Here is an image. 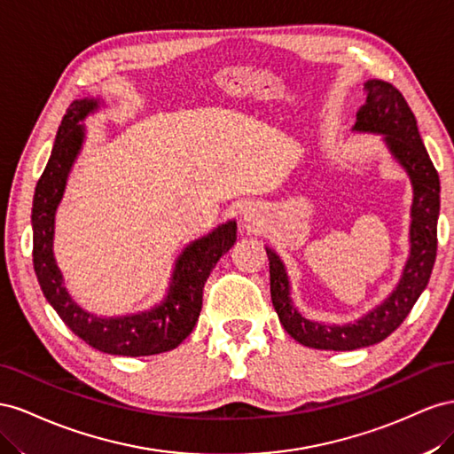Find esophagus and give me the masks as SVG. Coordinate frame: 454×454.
Returning a JSON list of instances; mask_svg holds the SVG:
<instances>
[{"label": "esophagus", "instance_id": "obj_1", "mask_svg": "<svg viewBox=\"0 0 454 454\" xmlns=\"http://www.w3.org/2000/svg\"><path fill=\"white\" fill-rule=\"evenodd\" d=\"M258 213H256V209H253V207H245V209L241 211V218H243V223H247V224H251V226H256L258 223H256V216Z\"/></svg>", "mask_w": 454, "mask_h": 454}]
</instances>
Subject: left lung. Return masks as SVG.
<instances>
[{"instance_id": "8db88e82", "label": "left lung", "mask_w": 454, "mask_h": 454, "mask_svg": "<svg viewBox=\"0 0 454 454\" xmlns=\"http://www.w3.org/2000/svg\"><path fill=\"white\" fill-rule=\"evenodd\" d=\"M365 105L356 115L352 131L384 135L387 150L403 167L412 184L409 258L401 271L395 289L369 314L346 325L312 321L304 317L291 299L287 270L274 249L266 247L270 261L271 304L283 329L296 342L308 348L348 349L365 348L382 342L409 316L414 302L430 281L437 253V216H439V175L424 148L417 118L411 112L403 95L387 82L369 80L365 83Z\"/></svg>"}]
</instances>
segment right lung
Here are the masks:
<instances>
[{
  "instance_id": "right-lung-1",
  "label": "right lung",
  "mask_w": 454,
  "mask_h": 454,
  "mask_svg": "<svg viewBox=\"0 0 454 454\" xmlns=\"http://www.w3.org/2000/svg\"><path fill=\"white\" fill-rule=\"evenodd\" d=\"M100 108L98 98L74 100L62 118L53 152L37 180L32 207L34 270L47 302L83 342L112 356H153L169 352L192 333L200 317L203 287L220 256L236 243V220L186 245L175 262L167 296L148 312L120 317H98L74 302L53 254L55 213L62 200L72 165L85 140L82 121Z\"/></svg>"
}]
</instances>
